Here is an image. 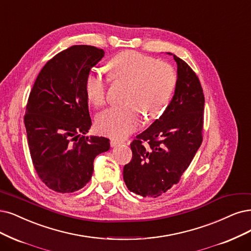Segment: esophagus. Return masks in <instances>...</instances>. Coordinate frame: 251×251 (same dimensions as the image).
I'll return each mask as SVG.
<instances>
[{
    "mask_svg": "<svg viewBox=\"0 0 251 251\" xmlns=\"http://www.w3.org/2000/svg\"><path fill=\"white\" fill-rule=\"evenodd\" d=\"M121 144H123V143L120 142V141H116V140H111V141H110V146H111V147H116V146L121 145Z\"/></svg>",
    "mask_w": 251,
    "mask_h": 251,
    "instance_id": "34e87169",
    "label": "esophagus"
}]
</instances>
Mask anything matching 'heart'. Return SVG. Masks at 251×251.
Instances as JSON below:
<instances>
[{
  "mask_svg": "<svg viewBox=\"0 0 251 251\" xmlns=\"http://www.w3.org/2000/svg\"><path fill=\"white\" fill-rule=\"evenodd\" d=\"M106 68L116 82L128 83L124 97L126 104L113 106L96 118L100 134L124 138L141 124L142 115L147 121L158 119L168 107L177 85V74L169 64L133 50H126L111 58ZM107 78L92 72L86 81L89 101L95 107L105 103Z\"/></svg>",
  "mask_w": 251,
  "mask_h": 251,
  "instance_id": "1",
  "label": "heart"
}]
</instances>
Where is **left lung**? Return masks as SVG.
Here are the masks:
<instances>
[{
    "mask_svg": "<svg viewBox=\"0 0 251 251\" xmlns=\"http://www.w3.org/2000/svg\"><path fill=\"white\" fill-rule=\"evenodd\" d=\"M177 85L164 113L131 144L132 159L124 166L127 188L157 198L177 184L202 141L205 97L197 74L177 55Z\"/></svg>",
    "mask_w": 251,
    "mask_h": 251,
    "instance_id": "left-lung-1",
    "label": "left lung"
}]
</instances>
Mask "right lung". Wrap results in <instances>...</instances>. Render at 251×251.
<instances>
[{"label":"right lung","mask_w":251,"mask_h":251,"mask_svg":"<svg viewBox=\"0 0 251 251\" xmlns=\"http://www.w3.org/2000/svg\"><path fill=\"white\" fill-rule=\"evenodd\" d=\"M104 50L73 45L50 60L37 76L25 125L34 168L53 191L79 190L91 180L95 157L109 150L103 136H86L92 121L86 81Z\"/></svg>","instance_id":"right-lung-1"}]
</instances>
